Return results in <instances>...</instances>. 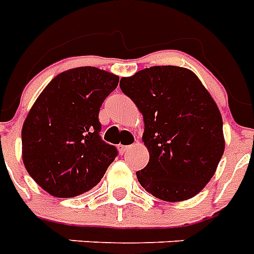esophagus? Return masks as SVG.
<instances>
[{"label": "esophagus", "mask_w": 254, "mask_h": 254, "mask_svg": "<svg viewBox=\"0 0 254 254\" xmlns=\"http://www.w3.org/2000/svg\"><path fill=\"white\" fill-rule=\"evenodd\" d=\"M131 147H133V146H125V145H119V150H120V153H121V154H125L127 150H130Z\"/></svg>", "instance_id": "obj_1"}]
</instances>
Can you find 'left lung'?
<instances>
[{"label":"left lung","mask_w":254,"mask_h":254,"mask_svg":"<svg viewBox=\"0 0 254 254\" xmlns=\"http://www.w3.org/2000/svg\"><path fill=\"white\" fill-rule=\"evenodd\" d=\"M121 91L142 113L149 163L139 185L165 201L191 199L204 189L224 153L223 119L215 100L189 68L155 65L121 77Z\"/></svg>","instance_id":"8db88e82"}]
</instances>
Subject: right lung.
Returning <instances> with one entry per match:
<instances>
[{
  "mask_svg": "<svg viewBox=\"0 0 254 254\" xmlns=\"http://www.w3.org/2000/svg\"><path fill=\"white\" fill-rule=\"evenodd\" d=\"M119 80L104 69L77 67L57 75L38 96L22 127V161L46 192H87L115 161L116 147L99 135V112Z\"/></svg>",
  "mask_w": 254,
  "mask_h": 254,
  "instance_id": "1",
  "label": "right lung"
}]
</instances>
